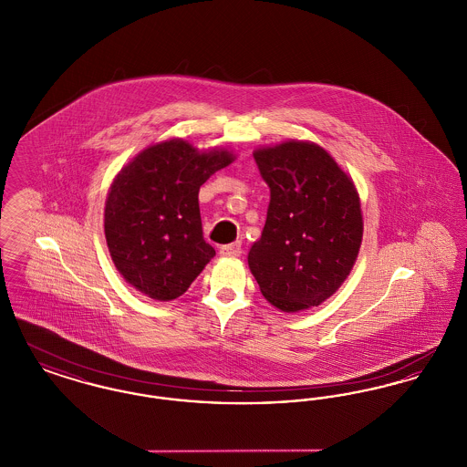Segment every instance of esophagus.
I'll return each instance as SVG.
<instances>
[{
    "label": "esophagus",
    "mask_w": 467,
    "mask_h": 467,
    "mask_svg": "<svg viewBox=\"0 0 467 467\" xmlns=\"http://www.w3.org/2000/svg\"><path fill=\"white\" fill-rule=\"evenodd\" d=\"M219 254H221L223 257H240V255H242V244H238V242L223 244L221 250H219Z\"/></svg>",
    "instance_id": "34e87169"
}]
</instances>
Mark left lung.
Here are the masks:
<instances>
[{
  "instance_id": "obj_1",
  "label": "left lung",
  "mask_w": 467,
  "mask_h": 467,
  "mask_svg": "<svg viewBox=\"0 0 467 467\" xmlns=\"http://www.w3.org/2000/svg\"><path fill=\"white\" fill-rule=\"evenodd\" d=\"M254 159L271 200L248 267L275 308L318 306L348 278L360 250L364 223L356 183L313 141L259 147Z\"/></svg>"
}]
</instances>
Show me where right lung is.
I'll return each mask as SVG.
<instances>
[{"label": "right lung", "instance_id": "add662e5", "mask_svg": "<svg viewBox=\"0 0 467 467\" xmlns=\"http://www.w3.org/2000/svg\"><path fill=\"white\" fill-rule=\"evenodd\" d=\"M236 156L198 150L183 138L143 149L117 173L105 201V238L122 278L156 301L180 297L212 261L200 187Z\"/></svg>", "mask_w": 467, "mask_h": 467}]
</instances>
